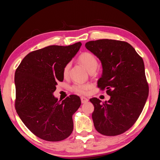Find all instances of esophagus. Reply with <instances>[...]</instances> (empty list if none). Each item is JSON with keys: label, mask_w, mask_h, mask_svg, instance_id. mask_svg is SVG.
I'll list each match as a JSON object with an SVG mask.
<instances>
[{"label": "esophagus", "mask_w": 160, "mask_h": 160, "mask_svg": "<svg viewBox=\"0 0 160 160\" xmlns=\"http://www.w3.org/2000/svg\"><path fill=\"white\" fill-rule=\"evenodd\" d=\"M81 103H87L88 101V99L85 98V97H81Z\"/></svg>", "instance_id": "esophagus-1"}]
</instances>
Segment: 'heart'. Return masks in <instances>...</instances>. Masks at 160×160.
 <instances>
[{
	"mask_svg": "<svg viewBox=\"0 0 160 160\" xmlns=\"http://www.w3.org/2000/svg\"><path fill=\"white\" fill-rule=\"evenodd\" d=\"M79 61L80 63L83 65L89 72L94 71L97 69L98 65V62L97 58L92 53L89 52H85L82 53L79 57ZM70 68V65L67 64L63 69V75L67 77L69 74ZM91 88L89 84H75L72 87V89L75 93L78 94H86L88 90Z\"/></svg>",
	"mask_w": 160,
	"mask_h": 160,
	"instance_id": "b5f03b06",
	"label": "heart"
}]
</instances>
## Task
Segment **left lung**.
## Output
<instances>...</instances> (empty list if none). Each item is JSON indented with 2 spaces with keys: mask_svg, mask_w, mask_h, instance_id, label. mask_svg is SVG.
I'll list each match as a JSON object with an SVG mask.
<instances>
[{
  "mask_svg": "<svg viewBox=\"0 0 160 160\" xmlns=\"http://www.w3.org/2000/svg\"><path fill=\"white\" fill-rule=\"evenodd\" d=\"M99 58L103 72L98 86L107 89L109 101L93 98L92 119L99 133L115 136L126 132L141 114L149 94L142 58L128 42L99 39L85 43Z\"/></svg>",
  "mask_w": 160,
  "mask_h": 160,
  "instance_id": "1",
  "label": "left lung"
}]
</instances>
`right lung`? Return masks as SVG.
<instances>
[{"label":"right lung","mask_w":160,"mask_h":160,"mask_svg":"<svg viewBox=\"0 0 160 160\" xmlns=\"http://www.w3.org/2000/svg\"><path fill=\"white\" fill-rule=\"evenodd\" d=\"M81 45H51L31 52L15 71L17 112L27 128L42 139L62 141L73 129L72 117L80 107V98L71 95L61 101L53 93L57 82L63 81L64 67Z\"/></svg>","instance_id":"1"}]
</instances>
